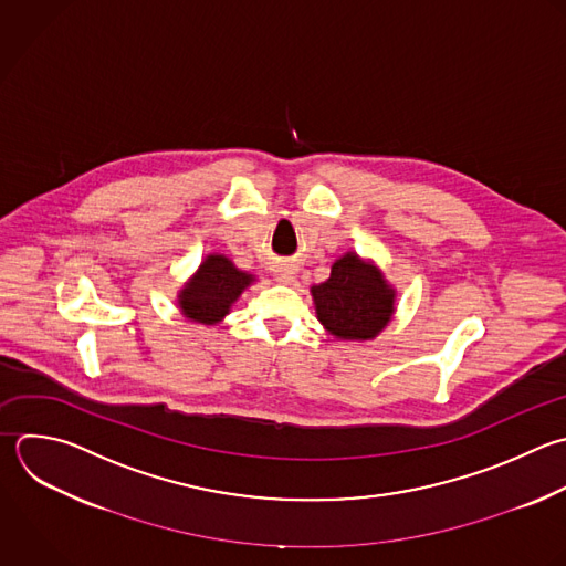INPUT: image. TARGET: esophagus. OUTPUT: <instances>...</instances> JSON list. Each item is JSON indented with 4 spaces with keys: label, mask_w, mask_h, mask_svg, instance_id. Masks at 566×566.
Instances as JSON below:
<instances>
[{
    "label": "esophagus",
    "mask_w": 566,
    "mask_h": 566,
    "mask_svg": "<svg viewBox=\"0 0 566 566\" xmlns=\"http://www.w3.org/2000/svg\"><path fill=\"white\" fill-rule=\"evenodd\" d=\"M274 274L281 283H290L294 279V265L292 263H281V265H276Z\"/></svg>",
    "instance_id": "obj_1"
}]
</instances>
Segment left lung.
Returning <instances> with one entry per match:
<instances>
[{
    "label": "left lung",
    "instance_id": "obj_1",
    "mask_svg": "<svg viewBox=\"0 0 566 566\" xmlns=\"http://www.w3.org/2000/svg\"><path fill=\"white\" fill-rule=\"evenodd\" d=\"M318 321L336 338H374L394 312V290L374 265L345 254L325 283L312 287Z\"/></svg>",
    "mask_w": 566,
    "mask_h": 566
}]
</instances>
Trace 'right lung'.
<instances>
[{
    "instance_id": "add662e5",
    "label": "right lung",
    "mask_w": 566,
    "mask_h": 566,
    "mask_svg": "<svg viewBox=\"0 0 566 566\" xmlns=\"http://www.w3.org/2000/svg\"><path fill=\"white\" fill-rule=\"evenodd\" d=\"M252 281V274L237 270L230 259L212 254L201 263L197 276L181 292L179 305L186 318L214 325L230 312V305Z\"/></svg>"
}]
</instances>
